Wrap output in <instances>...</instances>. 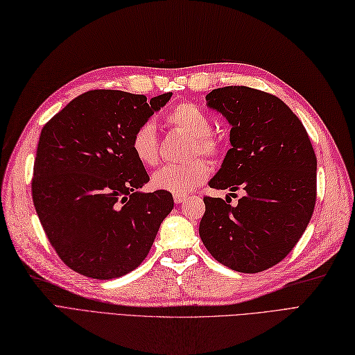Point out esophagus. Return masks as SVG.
I'll return each instance as SVG.
<instances>
[{
	"label": "esophagus",
	"instance_id": "34e87169",
	"mask_svg": "<svg viewBox=\"0 0 355 355\" xmlns=\"http://www.w3.org/2000/svg\"><path fill=\"white\" fill-rule=\"evenodd\" d=\"M187 194H174V202L175 203H181V202H184V200H187Z\"/></svg>",
	"mask_w": 355,
	"mask_h": 355
}]
</instances>
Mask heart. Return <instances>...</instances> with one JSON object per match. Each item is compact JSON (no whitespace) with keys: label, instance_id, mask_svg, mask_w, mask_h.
<instances>
[{"label":"heart","instance_id":"obj_1","mask_svg":"<svg viewBox=\"0 0 355 355\" xmlns=\"http://www.w3.org/2000/svg\"><path fill=\"white\" fill-rule=\"evenodd\" d=\"M169 127L190 137L189 156L202 155L209 159H218L224 152V141L214 132L211 118L193 103L184 101L166 113ZM131 150L141 165L153 168L161 162V148L153 122L146 121L131 137ZM209 166L203 159H193L181 165H166L152 175V186L175 194H186L209 178Z\"/></svg>","mask_w":355,"mask_h":355}]
</instances>
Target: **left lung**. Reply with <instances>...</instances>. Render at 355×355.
<instances>
[{
    "label": "left lung",
    "mask_w": 355,
    "mask_h": 355,
    "mask_svg": "<svg viewBox=\"0 0 355 355\" xmlns=\"http://www.w3.org/2000/svg\"><path fill=\"white\" fill-rule=\"evenodd\" d=\"M207 105L230 122L232 148L209 181L242 190L237 205L205 196L199 234L208 252L239 272H259L286 258L311 220L317 157L302 122L266 91L223 87Z\"/></svg>",
    "instance_id": "8db88e82"
}]
</instances>
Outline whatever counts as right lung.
I'll list each match as a JSON object with an SVG mask.
<instances>
[{
	"mask_svg": "<svg viewBox=\"0 0 355 355\" xmlns=\"http://www.w3.org/2000/svg\"><path fill=\"white\" fill-rule=\"evenodd\" d=\"M173 93L91 89L54 115L40 135L32 200L64 264L91 279L121 277L139 267L174 208L164 190L139 193L148 181L131 137Z\"/></svg>",
	"mask_w": 355,
	"mask_h": 355,
	"instance_id": "right-lung-1",
	"label": "right lung"
}]
</instances>
